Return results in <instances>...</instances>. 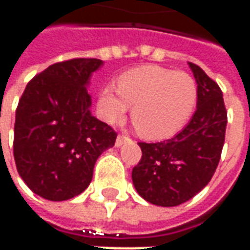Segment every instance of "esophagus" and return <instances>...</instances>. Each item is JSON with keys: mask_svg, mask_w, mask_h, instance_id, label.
Instances as JSON below:
<instances>
[{"mask_svg": "<svg viewBox=\"0 0 250 250\" xmlns=\"http://www.w3.org/2000/svg\"><path fill=\"white\" fill-rule=\"evenodd\" d=\"M125 141H128V136L127 135H118V138H116V142H115V145H116V147H120L123 143H125Z\"/></svg>", "mask_w": 250, "mask_h": 250, "instance_id": "esophagus-1", "label": "esophagus"}]
</instances>
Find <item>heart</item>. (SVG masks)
I'll list each match as a JSON object with an SVG mask.
<instances>
[{
    "mask_svg": "<svg viewBox=\"0 0 250 250\" xmlns=\"http://www.w3.org/2000/svg\"><path fill=\"white\" fill-rule=\"evenodd\" d=\"M198 102V85L188 72L143 65L118 79V88L104 85L98 99L99 116L119 123L131 109L136 130L147 139H167L188 125Z\"/></svg>",
    "mask_w": 250,
    "mask_h": 250,
    "instance_id": "b5f03b06",
    "label": "heart"
}]
</instances>
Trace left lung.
<instances>
[{
	"label": "left lung",
	"mask_w": 250,
	"mask_h": 250,
	"mask_svg": "<svg viewBox=\"0 0 250 250\" xmlns=\"http://www.w3.org/2000/svg\"><path fill=\"white\" fill-rule=\"evenodd\" d=\"M198 84L197 111L179 134L157 143L139 142L142 158L132 168L136 191L158 206H178L209 184L225 142L222 91L198 65L188 62Z\"/></svg>",
	"instance_id": "8db88e82"
}]
</instances>
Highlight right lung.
Instances as JSON below:
<instances>
[{
	"mask_svg": "<svg viewBox=\"0 0 250 250\" xmlns=\"http://www.w3.org/2000/svg\"><path fill=\"white\" fill-rule=\"evenodd\" d=\"M103 64L71 59L52 64L25 88L16 109L13 154L20 177L49 201H66L92 181L100 154L116 141L114 128L93 118L87 84Z\"/></svg>",
	"mask_w": 250,
	"mask_h": 250,
	"instance_id": "1",
	"label": "right lung"
}]
</instances>
